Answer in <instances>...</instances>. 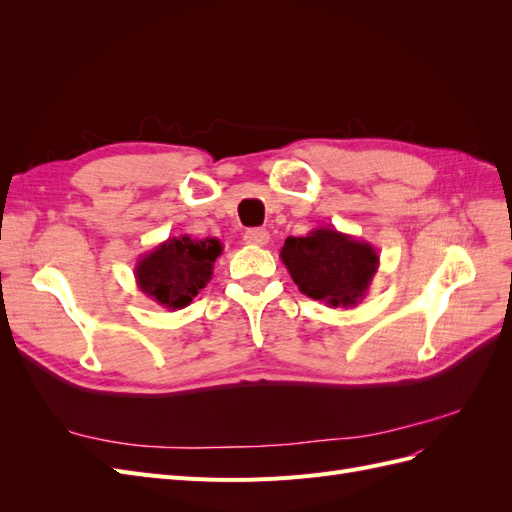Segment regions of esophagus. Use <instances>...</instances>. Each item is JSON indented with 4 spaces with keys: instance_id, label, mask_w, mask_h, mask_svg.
I'll return each instance as SVG.
<instances>
[{
    "instance_id": "34e87169",
    "label": "esophagus",
    "mask_w": 512,
    "mask_h": 512,
    "mask_svg": "<svg viewBox=\"0 0 512 512\" xmlns=\"http://www.w3.org/2000/svg\"><path fill=\"white\" fill-rule=\"evenodd\" d=\"M243 241L247 245H267L269 243V232L265 228H250V230H245Z\"/></svg>"
}]
</instances>
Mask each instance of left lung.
<instances>
[{"label": "left lung", "mask_w": 512, "mask_h": 512, "mask_svg": "<svg viewBox=\"0 0 512 512\" xmlns=\"http://www.w3.org/2000/svg\"><path fill=\"white\" fill-rule=\"evenodd\" d=\"M280 258L309 299L346 309L365 299L380 265L374 245L331 226L288 237Z\"/></svg>", "instance_id": "left-lung-1"}]
</instances>
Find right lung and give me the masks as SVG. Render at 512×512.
<instances>
[{
  "label": "right lung",
  "instance_id": "right-lung-1",
  "mask_svg": "<svg viewBox=\"0 0 512 512\" xmlns=\"http://www.w3.org/2000/svg\"><path fill=\"white\" fill-rule=\"evenodd\" d=\"M224 250L220 239H192L188 235L166 239L138 258L134 267L136 286L151 301L170 309H183L203 290L215 258Z\"/></svg>",
  "mask_w": 512,
  "mask_h": 512
}]
</instances>
